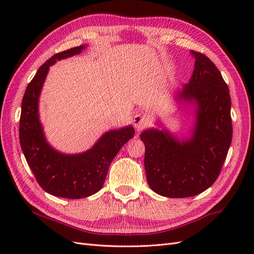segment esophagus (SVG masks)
Here are the masks:
<instances>
[{
  "label": "esophagus",
  "instance_id": "1",
  "mask_svg": "<svg viewBox=\"0 0 254 254\" xmlns=\"http://www.w3.org/2000/svg\"><path fill=\"white\" fill-rule=\"evenodd\" d=\"M147 122H148V119L146 118L145 115H143L141 113H136L132 119V125L134 126V128L139 129L147 124Z\"/></svg>",
  "mask_w": 254,
  "mask_h": 254
}]
</instances>
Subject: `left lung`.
Masks as SVG:
<instances>
[{"mask_svg": "<svg viewBox=\"0 0 254 254\" xmlns=\"http://www.w3.org/2000/svg\"><path fill=\"white\" fill-rule=\"evenodd\" d=\"M195 67L189 83L173 94L193 112L187 134L178 137L161 121L143 130L146 178L155 193L170 198L196 196L217 179L232 141L229 88L212 61L190 51Z\"/></svg>", "mask_w": 254, "mask_h": 254, "instance_id": "obj_1", "label": "left lung"}]
</instances>
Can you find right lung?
I'll use <instances>...</instances> for the list:
<instances>
[{"mask_svg": "<svg viewBox=\"0 0 254 254\" xmlns=\"http://www.w3.org/2000/svg\"><path fill=\"white\" fill-rule=\"evenodd\" d=\"M88 48L82 44L51 57L37 71L22 99L20 144L27 164L47 193L80 199L93 195L104 186L112 160L134 135L128 125L106 131L92 147L79 153H64L48 142L39 115V98L50 66L61 59L78 55Z\"/></svg>", "mask_w": 254, "mask_h": 254, "instance_id": "right-lung-1", "label": "right lung"}]
</instances>
